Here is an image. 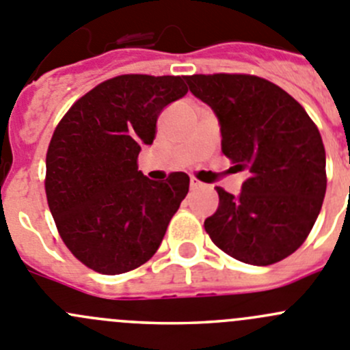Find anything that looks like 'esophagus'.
I'll list each match as a JSON object with an SVG mask.
<instances>
[{"label": "esophagus", "instance_id": "obj_1", "mask_svg": "<svg viewBox=\"0 0 350 350\" xmlns=\"http://www.w3.org/2000/svg\"><path fill=\"white\" fill-rule=\"evenodd\" d=\"M200 186H203V185H202V183L198 181V179H195V178L189 179V188H191V189H196V188H200Z\"/></svg>", "mask_w": 350, "mask_h": 350}]
</instances>
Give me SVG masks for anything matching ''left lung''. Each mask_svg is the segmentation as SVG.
<instances>
[{"label": "left lung", "instance_id": "1", "mask_svg": "<svg viewBox=\"0 0 350 350\" xmlns=\"http://www.w3.org/2000/svg\"><path fill=\"white\" fill-rule=\"evenodd\" d=\"M217 114L222 152L247 179L237 196L217 186L219 208L205 220L217 247L267 267L306 241L327 191L325 147L304 107L279 85L244 73L186 77Z\"/></svg>", "mask_w": 350, "mask_h": 350}]
</instances>
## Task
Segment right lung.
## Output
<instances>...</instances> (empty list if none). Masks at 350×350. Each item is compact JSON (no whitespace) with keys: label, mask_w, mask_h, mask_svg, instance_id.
I'll list each match as a JSON object with an SVG mask.
<instances>
[{"label":"right lung","mask_w":350,"mask_h":350,"mask_svg":"<svg viewBox=\"0 0 350 350\" xmlns=\"http://www.w3.org/2000/svg\"><path fill=\"white\" fill-rule=\"evenodd\" d=\"M185 77L120 75L77 100L57 123L46 155V196L57 232L85 267L118 275L144 265L159 250L189 178L162 183L138 171L142 145L157 118L181 99Z\"/></svg>","instance_id":"1"}]
</instances>
